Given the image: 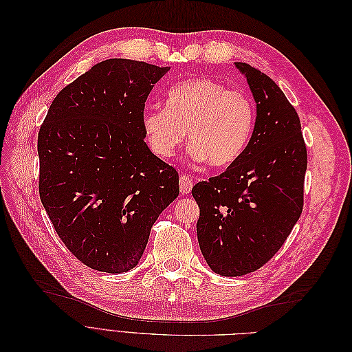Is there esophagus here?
<instances>
[{
	"label": "esophagus",
	"mask_w": 352,
	"mask_h": 352,
	"mask_svg": "<svg viewBox=\"0 0 352 352\" xmlns=\"http://www.w3.org/2000/svg\"><path fill=\"white\" fill-rule=\"evenodd\" d=\"M179 189H180V194L186 195L190 192V189H192V179L186 175H182L179 177Z\"/></svg>",
	"instance_id": "34e87169"
}]
</instances>
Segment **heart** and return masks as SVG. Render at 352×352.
<instances>
[{
  "label": "heart",
  "mask_w": 352,
  "mask_h": 352,
  "mask_svg": "<svg viewBox=\"0 0 352 352\" xmlns=\"http://www.w3.org/2000/svg\"><path fill=\"white\" fill-rule=\"evenodd\" d=\"M254 124L250 95L211 78L175 85L167 92L166 109L142 114L145 141L155 157L172 158L188 135L189 157L216 168L238 162L251 141Z\"/></svg>",
  "instance_id": "heart-1"
}]
</instances>
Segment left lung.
I'll return each instance as SVG.
<instances>
[{
  "instance_id": "1",
  "label": "left lung",
  "mask_w": 352,
  "mask_h": 352,
  "mask_svg": "<svg viewBox=\"0 0 352 352\" xmlns=\"http://www.w3.org/2000/svg\"><path fill=\"white\" fill-rule=\"evenodd\" d=\"M257 105L251 141L220 176L192 188L198 243L210 269L243 276L267 263L302 211L307 150L301 122L267 74L235 63Z\"/></svg>"
}]
</instances>
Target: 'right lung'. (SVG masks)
Segmentation results:
<instances>
[{"label":"right lung","mask_w":352,"mask_h":352,"mask_svg":"<svg viewBox=\"0 0 352 352\" xmlns=\"http://www.w3.org/2000/svg\"><path fill=\"white\" fill-rule=\"evenodd\" d=\"M170 67L110 58L63 88L38 135L39 197L57 235L88 267L124 273L179 195L177 172L145 142L142 114Z\"/></svg>","instance_id":"right-lung-1"}]
</instances>
